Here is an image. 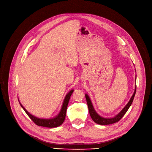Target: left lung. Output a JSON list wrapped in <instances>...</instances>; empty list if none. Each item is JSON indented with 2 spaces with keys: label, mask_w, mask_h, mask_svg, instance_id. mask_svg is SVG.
Returning <instances> with one entry per match:
<instances>
[{
  "label": "left lung",
  "mask_w": 152,
  "mask_h": 152,
  "mask_svg": "<svg viewBox=\"0 0 152 152\" xmlns=\"http://www.w3.org/2000/svg\"><path fill=\"white\" fill-rule=\"evenodd\" d=\"M135 79H136V76H135ZM135 92H136V86H135V91L132 95V96L131 97L129 102L127 103V104L124 107V108L117 115H116L115 117L111 118H103V117L100 116L94 110V107L92 105V102L90 99V97H89V95L87 94H86L85 96L86 98L87 105H88L89 114L91 115V118L92 119V120L95 123H97L98 124H100V125H108V124H113V123H115L119 121L123 118V116L125 115V113L127 112V111L128 110V109L131 107L132 103L133 102L134 96H135Z\"/></svg>",
  "instance_id": "1"
}]
</instances>
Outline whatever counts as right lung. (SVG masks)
I'll return each mask as SVG.
<instances>
[{
  "label": "right lung",
  "instance_id": "add662e5",
  "mask_svg": "<svg viewBox=\"0 0 152 152\" xmlns=\"http://www.w3.org/2000/svg\"><path fill=\"white\" fill-rule=\"evenodd\" d=\"M74 90L70 91L65 96V99H64L63 105L61 108V110L60 113L57 116L55 117L50 119H43V118H38L33 115L30 114L28 111L23 107V106L21 104V103L19 102L21 107L23 108V109L25 110L26 113L28 115V116L31 118V119L33 121L36 125L39 126H42V127H56L60 126L63 124V123L65 121L66 113V109L68 107V102L70 99V97L71 94H73Z\"/></svg>",
  "mask_w": 152,
  "mask_h": 152
}]
</instances>
